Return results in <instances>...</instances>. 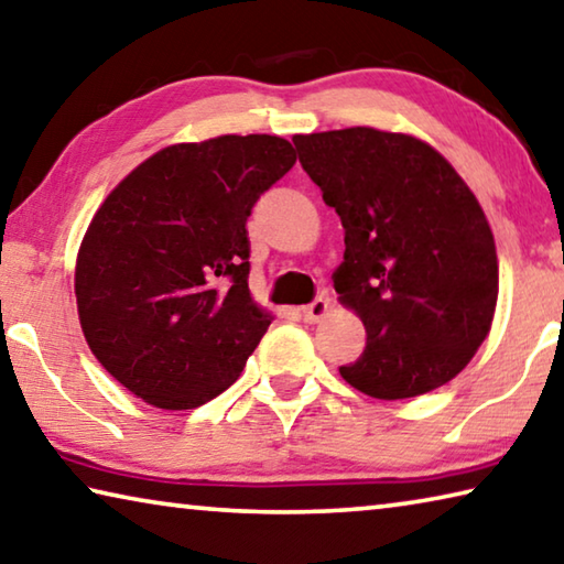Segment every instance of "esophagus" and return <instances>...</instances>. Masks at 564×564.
Masks as SVG:
<instances>
[{"mask_svg":"<svg viewBox=\"0 0 564 564\" xmlns=\"http://www.w3.org/2000/svg\"><path fill=\"white\" fill-rule=\"evenodd\" d=\"M327 310H329L327 297H317L315 302H310L307 307H302V319L310 322V325H315V322H319L327 315Z\"/></svg>","mask_w":564,"mask_h":564,"instance_id":"obj_1","label":"esophagus"}]
</instances>
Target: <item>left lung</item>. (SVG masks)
Returning <instances> with one entry per match:
<instances>
[{"instance_id":"8db88e82","label":"left lung","mask_w":564,"mask_h":564,"mask_svg":"<svg viewBox=\"0 0 564 564\" xmlns=\"http://www.w3.org/2000/svg\"><path fill=\"white\" fill-rule=\"evenodd\" d=\"M292 142L343 219L335 290L367 332L365 352L339 375L377 400L437 390L492 325L497 252L482 207L445 156L410 134L349 127Z\"/></svg>"}]
</instances>
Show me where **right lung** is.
I'll use <instances>...</instances> for the list:
<instances>
[{
	"label": "right lung",
	"instance_id": "1",
	"mask_svg": "<svg viewBox=\"0 0 564 564\" xmlns=\"http://www.w3.org/2000/svg\"><path fill=\"white\" fill-rule=\"evenodd\" d=\"M294 162L270 134L172 144L97 209L74 294L89 349L129 392L192 410L237 380L272 322L249 297L247 217Z\"/></svg>",
	"mask_w": 564,
	"mask_h": 564
}]
</instances>
